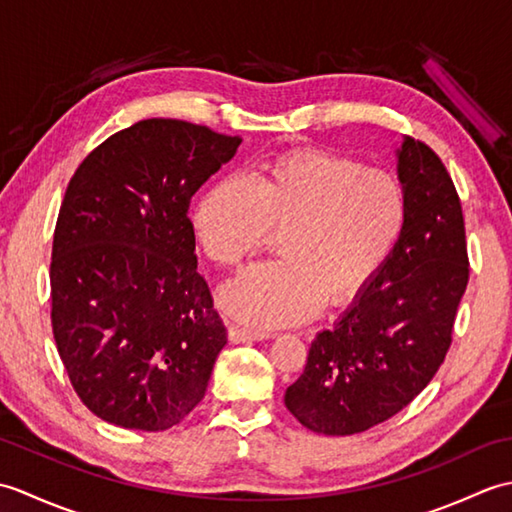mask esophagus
<instances>
[{
    "mask_svg": "<svg viewBox=\"0 0 512 512\" xmlns=\"http://www.w3.org/2000/svg\"><path fill=\"white\" fill-rule=\"evenodd\" d=\"M273 334L268 332H253V330H246V328H237V325H231L228 328V339L233 343H253V341H266L270 339Z\"/></svg>",
    "mask_w": 512,
    "mask_h": 512,
    "instance_id": "34e87169",
    "label": "esophagus"
}]
</instances>
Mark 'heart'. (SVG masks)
<instances>
[{
  "instance_id": "b5f03b06",
  "label": "heart",
  "mask_w": 512,
  "mask_h": 512,
  "mask_svg": "<svg viewBox=\"0 0 512 512\" xmlns=\"http://www.w3.org/2000/svg\"><path fill=\"white\" fill-rule=\"evenodd\" d=\"M407 211L396 176L308 149L275 158L253 180H217L191 224L204 255L228 268L262 248L270 231L281 233V259L246 268L220 290L226 314L273 330L310 319L323 301L361 297L396 250Z\"/></svg>"
}]
</instances>
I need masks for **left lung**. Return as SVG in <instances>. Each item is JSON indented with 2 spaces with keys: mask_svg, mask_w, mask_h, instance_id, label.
<instances>
[{
  "mask_svg": "<svg viewBox=\"0 0 512 512\" xmlns=\"http://www.w3.org/2000/svg\"><path fill=\"white\" fill-rule=\"evenodd\" d=\"M396 160L405 233L372 286L314 336L284 396L292 416L323 436L367 431L431 383L469 284L462 204L442 160L409 136Z\"/></svg>",
  "mask_w": 512,
  "mask_h": 512,
  "instance_id": "1",
  "label": "left lung"
}]
</instances>
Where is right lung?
<instances>
[{
	"label": "right lung",
	"mask_w": 512,
	"mask_h": 512,
	"mask_svg": "<svg viewBox=\"0 0 512 512\" xmlns=\"http://www.w3.org/2000/svg\"><path fill=\"white\" fill-rule=\"evenodd\" d=\"M237 136L147 118L72 176L52 242V332L94 416L165 431L204 398L226 328L198 273L189 204Z\"/></svg>",
	"instance_id": "right-lung-1"
}]
</instances>
